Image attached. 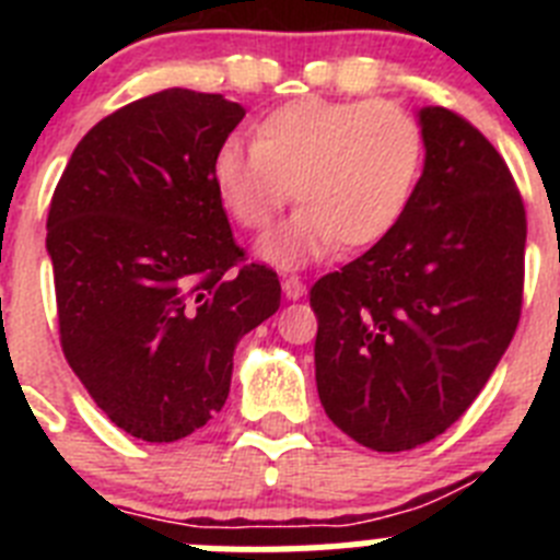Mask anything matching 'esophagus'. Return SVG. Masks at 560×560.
<instances>
[{"label": "esophagus", "instance_id": "esophagus-1", "mask_svg": "<svg viewBox=\"0 0 560 560\" xmlns=\"http://www.w3.org/2000/svg\"><path fill=\"white\" fill-rule=\"evenodd\" d=\"M283 294L289 300H300L305 294V283L300 277H283Z\"/></svg>", "mask_w": 560, "mask_h": 560}]
</instances>
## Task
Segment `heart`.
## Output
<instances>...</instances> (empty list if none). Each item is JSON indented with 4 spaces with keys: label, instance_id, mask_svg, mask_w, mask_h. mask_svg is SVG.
<instances>
[{
    "label": "heart",
    "instance_id": "1",
    "mask_svg": "<svg viewBox=\"0 0 560 560\" xmlns=\"http://www.w3.org/2000/svg\"><path fill=\"white\" fill-rule=\"evenodd\" d=\"M427 137L415 114L389 101L300 97L252 126V148L230 140L212 182L230 219L266 237L289 199L300 207L266 257L294 269L336 249L355 252L389 235L418 190Z\"/></svg>",
    "mask_w": 560,
    "mask_h": 560
}]
</instances>
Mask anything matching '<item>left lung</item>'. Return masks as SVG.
Here are the masks:
<instances>
[{
    "label": "left lung",
    "instance_id": "1",
    "mask_svg": "<svg viewBox=\"0 0 560 560\" xmlns=\"http://www.w3.org/2000/svg\"><path fill=\"white\" fill-rule=\"evenodd\" d=\"M420 126L407 215L311 289L319 400L373 452H409L463 418L522 316L527 215L511 167L457 112L423 108Z\"/></svg>",
    "mask_w": 560,
    "mask_h": 560
}]
</instances>
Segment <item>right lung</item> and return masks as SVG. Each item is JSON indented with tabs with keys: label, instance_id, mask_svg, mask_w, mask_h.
Here are the masks:
<instances>
[{
	"label": "right lung",
	"instance_id": "add662e5",
	"mask_svg": "<svg viewBox=\"0 0 560 560\" xmlns=\"http://www.w3.org/2000/svg\"><path fill=\"white\" fill-rule=\"evenodd\" d=\"M244 108L162 89L78 142L47 215L61 350L114 427L145 443L201 429L230 395L237 339L280 308L212 182Z\"/></svg>",
	"mask_w": 560,
	"mask_h": 560
}]
</instances>
